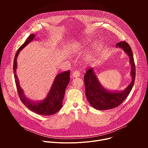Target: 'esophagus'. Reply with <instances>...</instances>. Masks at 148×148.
<instances>
[{"label": "esophagus", "mask_w": 148, "mask_h": 148, "mask_svg": "<svg viewBox=\"0 0 148 148\" xmlns=\"http://www.w3.org/2000/svg\"><path fill=\"white\" fill-rule=\"evenodd\" d=\"M79 75H80V73H79V71L78 70H75L73 73V76L74 77H78L79 76Z\"/></svg>", "instance_id": "34e87169"}]
</instances>
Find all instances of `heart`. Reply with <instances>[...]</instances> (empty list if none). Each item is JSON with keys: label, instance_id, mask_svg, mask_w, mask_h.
Listing matches in <instances>:
<instances>
[{"label": "heart", "instance_id": "obj_1", "mask_svg": "<svg viewBox=\"0 0 148 148\" xmlns=\"http://www.w3.org/2000/svg\"><path fill=\"white\" fill-rule=\"evenodd\" d=\"M79 46H80V45H79H79H78V47H79Z\"/></svg>", "mask_w": 148, "mask_h": 148}]
</instances>
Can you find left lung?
<instances>
[{
    "instance_id": "1",
    "label": "left lung",
    "mask_w": 148,
    "mask_h": 148,
    "mask_svg": "<svg viewBox=\"0 0 148 148\" xmlns=\"http://www.w3.org/2000/svg\"><path fill=\"white\" fill-rule=\"evenodd\" d=\"M116 46L122 48L130 57L132 81L129 86L123 91L110 92L101 86L92 69H88L84 76L86 94L92 107L98 110H110L118 107L128 96L134 85L136 70L132 49L125 41L119 42Z\"/></svg>"
}]
</instances>
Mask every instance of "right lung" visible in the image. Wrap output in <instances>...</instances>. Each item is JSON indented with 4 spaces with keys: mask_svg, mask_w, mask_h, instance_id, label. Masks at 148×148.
Listing matches in <instances>:
<instances>
[{
    "mask_svg": "<svg viewBox=\"0 0 148 148\" xmlns=\"http://www.w3.org/2000/svg\"><path fill=\"white\" fill-rule=\"evenodd\" d=\"M35 37L34 34H30L25 43L17 51L13 61V72L15 83L20 99L22 103L32 111L41 115H51L57 112L62 106V100L64 99L65 91L70 81V71L68 70L57 75L53 84L47 97L43 100L37 102L28 99L25 94L22 88L20 87L18 79L16 73L17 67V57L19 51L27 45Z\"/></svg>",
    "mask_w": 148,
    "mask_h": 148,
    "instance_id": "add662e5",
    "label": "right lung"
}]
</instances>
